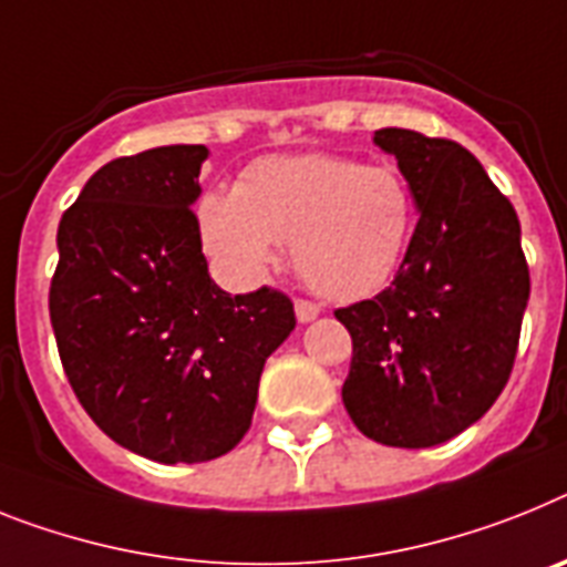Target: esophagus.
<instances>
[{
  "instance_id": "1",
  "label": "esophagus",
  "mask_w": 567,
  "mask_h": 567,
  "mask_svg": "<svg viewBox=\"0 0 567 567\" xmlns=\"http://www.w3.org/2000/svg\"><path fill=\"white\" fill-rule=\"evenodd\" d=\"M293 311H297L299 322H311L320 317V306H317V302H308V299H297V302H293Z\"/></svg>"
}]
</instances>
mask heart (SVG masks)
Instances as JSON below:
<instances>
[{
	"instance_id": "1",
	"label": "heart",
	"mask_w": 567,
	"mask_h": 567,
	"mask_svg": "<svg viewBox=\"0 0 567 567\" xmlns=\"http://www.w3.org/2000/svg\"><path fill=\"white\" fill-rule=\"evenodd\" d=\"M415 230V195L394 166L308 152L270 155L241 173L236 193L198 202V233L236 288L265 279L279 241L313 291L337 302L378 293Z\"/></svg>"
}]
</instances>
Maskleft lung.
Instances as JSON below:
<instances>
[{
  "label": "left lung",
  "mask_w": 567,
  "mask_h": 567,
  "mask_svg": "<svg viewBox=\"0 0 567 567\" xmlns=\"http://www.w3.org/2000/svg\"><path fill=\"white\" fill-rule=\"evenodd\" d=\"M417 204L401 270L378 297L337 308L351 334L342 403L378 444L423 450L473 426L513 372L530 297L513 204L446 137L380 130Z\"/></svg>",
  "instance_id": "1"
}]
</instances>
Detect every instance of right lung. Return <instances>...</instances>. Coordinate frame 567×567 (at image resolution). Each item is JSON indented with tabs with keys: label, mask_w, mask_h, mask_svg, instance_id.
<instances>
[{
	"label": "right lung",
	"mask_w": 567,
	"mask_h": 567,
	"mask_svg": "<svg viewBox=\"0 0 567 567\" xmlns=\"http://www.w3.org/2000/svg\"><path fill=\"white\" fill-rule=\"evenodd\" d=\"M210 150L158 146L85 181L56 230L49 311L65 378L114 444L158 464L230 453L265 360L297 326L282 291L230 297L193 213Z\"/></svg>",
	"instance_id": "obj_1"
}]
</instances>
